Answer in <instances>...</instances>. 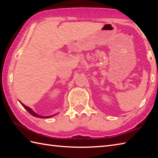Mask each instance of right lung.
I'll list each match as a JSON object with an SVG mask.
<instances>
[{"instance_id": "add662e5", "label": "right lung", "mask_w": 158, "mask_h": 158, "mask_svg": "<svg viewBox=\"0 0 158 158\" xmlns=\"http://www.w3.org/2000/svg\"><path fill=\"white\" fill-rule=\"evenodd\" d=\"M20 103L22 104V105L24 107V108L27 110V111L31 114V115H32V116H34V117H39V118H48V117H52V116H53V115H52V116H41V115H38V114H36L34 110H32L31 108H29L28 106H26V105H23V103H22L21 102H20Z\"/></svg>"}]
</instances>
